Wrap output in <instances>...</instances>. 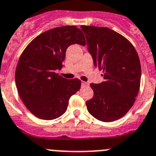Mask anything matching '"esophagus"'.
<instances>
[{
	"label": "esophagus",
	"instance_id": "34e87169",
	"mask_svg": "<svg viewBox=\"0 0 156 156\" xmlns=\"http://www.w3.org/2000/svg\"><path fill=\"white\" fill-rule=\"evenodd\" d=\"M81 85H82V87H88V86H89V83L87 82H83V81L82 83H81Z\"/></svg>",
	"mask_w": 156,
	"mask_h": 156
}]
</instances>
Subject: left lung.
Returning <instances> with one entry per match:
<instances>
[{
    "label": "left lung",
    "mask_w": 156,
    "mask_h": 156,
    "mask_svg": "<svg viewBox=\"0 0 156 156\" xmlns=\"http://www.w3.org/2000/svg\"><path fill=\"white\" fill-rule=\"evenodd\" d=\"M87 38L94 65L102 70L104 80L91 83L92 99L86 104L98 120L111 122L122 118L132 107L139 91L141 64L135 47L108 28L80 26Z\"/></svg>",
    "instance_id": "1"
}]
</instances>
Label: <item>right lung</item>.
I'll return each mask as SVG.
<instances>
[{"mask_svg": "<svg viewBox=\"0 0 156 156\" xmlns=\"http://www.w3.org/2000/svg\"><path fill=\"white\" fill-rule=\"evenodd\" d=\"M73 44L86 45L76 26L55 28L34 38L21 55L15 83L21 101L37 118L53 120L66 112L70 97L80 89L81 81L55 73L62 67L66 51Z\"/></svg>", "mask_w": 156, "mask_h": 156, "instance_id": "right-lung-1", "label": "right lung"}]
</instances>
